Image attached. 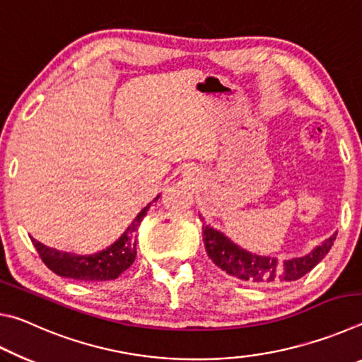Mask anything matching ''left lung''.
Returning a JSON list of instances; mask_svg holds the SVG:
<instances>
[{"label":"left lung","mask_w":362,"mask_h":362,"mask_svg":"<svg viewBox=\"0 0 362 362\" xmlns=\"http://www.w3.org/2000/svg\"><path fill=\"white\" fill-rule=\"evenodd\" d=\"M203 233L204 247L209 259L226 274L249 284L297 281L311 272L326 257L335 241V235H332L308 255L278 262V259H273V257L255 255L238 247L222 233L206 223H203Z\"/></svg>","instance_id":"left-lung-1"}]
</instances>
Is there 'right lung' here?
<instances>
[{
    "label": "right lung",
    "mask_w": 362,
    "mask_h": 362,
    "mask_svg": "<svg viewBox=\"0 0 362 362\" xmlns=\"http://www.w3.org/2000/svg\"><path fill=\"white\" fill-rule=\"evenodd\" d=\"M156 199L158 196L153 201ZM151 203L137 214L136 220H134L129 228L122 233V236L118 241L105 250H102V252L93 255H75L69 252H60L57 249L45 246V244L33 240V238H30V240H32L33 246L38 250L45 265L49 269H52L56 274H59V276L86 281V283H89V281L116 279L136 260V231L140 222L146 216V211L150 209Z\"/></svg>",
    "instance_id": "add662e5"
}]
</instances>
